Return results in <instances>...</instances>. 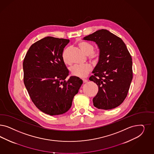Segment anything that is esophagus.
<instances>
[{"mask_svg": "<svg viewBox=\"0 0 154 154\" xmlns=\"http://www.w3.org/2000/svg\"><path fill=\"white\" fill-rule=\"evenodd\" d=\"M87 81H88V80L87 79H83V82L84 83H87Z\"/></svg>", "mask_w": 154, "mask_h": 154, "instance_id": "34e87169", "label": "esophagus"}]
</instances>
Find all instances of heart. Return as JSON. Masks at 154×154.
<instances>
[{
	"mask_svg": "<svg viewBox=\"0 0 154 154\" xmlns=\"http://www.w3.org/2000/svg\"><path fill=\"white\" fill-rule=\"evenodd\" d=\"M78 45L82 52L85 55L88 56L90 60H96L98 59L99 52L98 51L94 50V46L91 44L85 41H81L78 43ZM62 58L65 63H69L67 58V50L64 51L62 55ZM91 70L92 67L90 65H85L74 66L71 69V74L74 76L79 78H85L88 75Z\"/></svg>",
	"mask_w": 154,
	"mask_h": 154,
	"instance_id": "1",
	"label": "heart"
}]
</instances>
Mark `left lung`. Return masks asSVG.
Wrapping results in <instances>:
<instances>
[{"instance_id": "obj_1", "label": "left lung", "mask_w": 154, "mask_h": 154, "mask_svg": "<svg viewBox=\"0 0 154 154\" xmlns=\"http://www.w3.org/2000/svg\"><path fill=\"white\" fill-rule=\"evenodd\" d=\"M83 40L94 42L99 49V61L89 79L99 87L93 99L100 109L115 108L128 94L133 79L132 58L124 41L106 29L99 30Z\"/></svg>"}]
</instances>
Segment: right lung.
Masks as SVG:
<instances>
[{"mask_svg": "<svg viewBox=\"0 0 154 154\" xmlns=\"http://www.w3.org/2000/svg\"><path fill=\"white\" fill-rule=\"evenodd\" d=\"M69 40L46 37L30 47L23 62L24 83L41 111L50 116L67 112L83 80L69 75L62 58Z\"/></svg>", "mask_w": 154, "mask_h": 154, "instance_id": "right-lung-1", "label": "right lung"}]
</instances>
